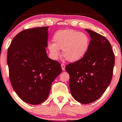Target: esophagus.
Masks as SVG:
<instances>
[{
    "label": "esophagus",
    "instance_id": "34e87169",
    "mask_svg": "<svg viewBox=\"0 0 122 122\" xmlns=\"http://www.w3.org/2000/svg\"><path fill=\"white\" fill-rule=\"evenodd\" d=\"M61 68H62V71H64L65 70V65L64 64H61Z\"/></svg>",
    "mask_w": 122,
    "mask_h": 122
}]
</instances>
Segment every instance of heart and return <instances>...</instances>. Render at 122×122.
I'll return each instance as SVG.
<instances>
[{
  "label": "heart",
  "instance_id": "obj_1",
  "mask_svg": "<svg viewBox=\"0 0 122 122\" xmlns=\"http://www.w3.org/2000/svg\"><path fill=\"white\" fill-rule=\"evenodd\" d=\"M54 43H50L48 48L55 57L62 50L64 57L69 62H75L80 60L88 50L89 37L83 33L73 30H60L53 37Z\"/></svg>",
  "mask_w": 122,
  "mask_h": 122
}]
</instances>
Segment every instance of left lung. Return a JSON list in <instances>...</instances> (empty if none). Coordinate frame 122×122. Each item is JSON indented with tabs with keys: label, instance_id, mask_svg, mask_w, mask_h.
<instances>
[{
	"label": "left lung",
	"instance_id": "left-lung-1",
	"mask_svg": "<svg viewBox=\"0 0 122 122\" xmlns=\"http://www.w3.org/2000/svg\"><path fill=\"white\" fill-rule=\"evenodd\" d=\"M91 40L88 50L80 60L66 66L70 75L69 87L76 101L89 104L98 100L110 83L115 57L105 37L85 29Z\"/></svg>",
	"mask_w": 122,
	"mask_h": 122
}]
</instances>
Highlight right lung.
<instances>
[{
  "instance_id": "1",
  "label": "right lung",
  "mask_w": 122,
  "mask_h": 122,
  "mask_svg": "<svg viewBox=\"0 0 122 122\" xmlns=\"http://www.w3.org/2000/svg\"><path fill=\"white\" fill-rule=\"evenodd\" d=\"M48 27L27 29L17 34L8 50L7 64L14 90L25 103L38 105L49 95L61 65L48 57Z\"/></svg>"
}]
</instances>
